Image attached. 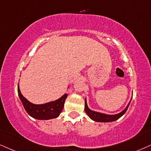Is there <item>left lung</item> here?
Instances as JSON below:
<instances>
[{"label":"left lung","instance_id":"8db88e82","mask_svg":"<svg viewBox=\"0 0 151 151\" xmlns=\"http://www.w3.org/2000/svg\"><path fill=\"white\" fill-rule=\"evenodd\" d=\"M131 101H129V103L128 104V105L127 106V107L125 108V109L123 110L122 112H120V113L116 115H106L104 114V113H98V112H95V111H91L90 109H89L88 106L87 105V102H86V99H85V113H87V115H88L90 118L92 119V120L96 121V122H113V121L117 120L118 119L120 118L121 116H122L124 113H125L126 111L129 107V104Z\"/></svg>","mask_w":151,"mask_h":151}]
</instances>
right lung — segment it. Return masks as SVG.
Instances as JSON below:
<instances>
[{"label":"right lung","instance_id":"add662e5","mask_svg":"<svg viewBox=\"0 0 151 151\" xmlns=\"http://www.w3.org/2000/svg\"><path fill=\"white\" fill-rule=\"evenodd\" d=\"M17 91L18 95L23 104L24 109L32 118L38 120H50V119L57 118L64 108L65 100L68 96V94H65L57 101L36 105L29 102L22 96L19 84Z\"/></svg>","mask_w":151,"mask_h":151}]
</instances>
